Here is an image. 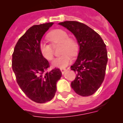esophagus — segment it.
Segmentation results:
<instances>
[{"instance_id":"34e87169","label":"esophagus","mask_w":123,"mask_h":123,"mask_svg":"<svg viewBox=\"0 0 123 123\" xmlns=\"http://www.w3.org/2000/svg\"><path fill=\"white\" fill-rule=\"evenodd\" d=\"M61 71L62 73V74H64V73H65L66 71H67V69H66V68H61Z\"/></svg>"}]
</instances>
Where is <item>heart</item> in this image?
<instances>
[{"mask_svg":"<svg viewBox=\"0 0 123 123\" xmlns=\"http://www.w3.org/2000/svg\"><path fill=\"white\" fill-rule=\"evenodd\" d=\"M47 37L53 45L61 43L62 44L61 53L64 54L55 59L52 62V66L59 68H66L72 61V58L69 54L72 55L77 54L78 51L77 43L75 40L69 38L67 32L61 29H57L50 32ZM39 50L41 55L46 59L50 61L54 57V50L51 44L41 41L39 44Z\"/></svg>","mask_w":123,"mask_h":123,"instance_id":"heart-1","label":"heart"}]
</instances>
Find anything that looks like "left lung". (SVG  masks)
<instances>
[{
  "mask_svg": "<svg viewBox=\"0 0 123 123\" xmlns=\"http://www.w3.org/2000/svg\"><path fill=\"white\" fill-rule=\"evenodd\" d=\"M71 32L79 46L78 57L71 69L77 73L71 86L82 96L93 94L104 80L108 57L101 36L86 24L75 21L59 24Z\"/></svg>",
  "mask_w": 123,
  "mask_h": 123,
  "instance_id": "obj_1",
  "label": "left lung"
}]
</instances>
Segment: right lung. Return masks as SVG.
I'll list each match as a JSON object with an SVG mask.
<instances>
[{"label":"right lung","mask_w":123,"mask_h":123,"mask_svg":"<svg viewBox=\"0 0 123 123\" xmlns=\"http://www.w3.org/2000/svg\"><path fill=\"white\" fill-rule=\"evenodd\" d=\"M54 23L33 25L20 37L12 54V68L17 83L32 101L43 103L53 99L57 82L62 76L59 69L44 73L50 65L41 55L39 44L43 36Z\"/></svg>","instance_id":"right-lung-1"}]
</instances>
